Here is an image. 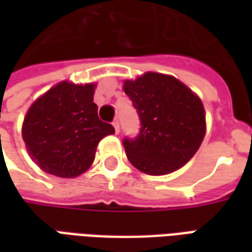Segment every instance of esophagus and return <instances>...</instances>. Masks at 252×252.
<instances>
[{
    "label": "esophagus",
    "instance_id": "1",
    "mask_svg": "<svg viewBox=\"0 0 252 252\" xmlns=\"http://www.w3.org/2000/svg\"><path fill=\"white\" fill-rule=\"evenodd\" d=\"M112 126H115L116 133H119V132H120V123H119V120L113 121V123H112Z\"/></svg>",
    "mask_w": 252,
    "mask_h": 252
}]
</instances>
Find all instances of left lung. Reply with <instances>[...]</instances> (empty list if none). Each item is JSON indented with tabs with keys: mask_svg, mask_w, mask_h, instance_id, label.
<instances>
[{
	"mask_svg": "<svg viewBox=\"0 0 252 252\" xmlns=\"http://www.w3.org/2000/svg\"><path fill=\"white\" fill-rule=\"evenodd\" d=\"M124 92L140 120L135 137H124L126 158L137 170L163 175L188 163L205 135L201 99L177 78L147 72L126 81Z\"/></svg>",
	"mask_w": 252,
	"mask_h": 252,
	"instance_id": "1",
	"label": "left lung"
}]
</instances>
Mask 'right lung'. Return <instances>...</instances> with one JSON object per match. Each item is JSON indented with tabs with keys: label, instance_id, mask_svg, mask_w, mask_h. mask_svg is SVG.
<instances>
[{
	"label": "right lung",
	"instance_id": "obj_1",
	"mask_svg": "<svg viewBox=\"0 0 252 252\" xmlns=\"http://www.w3.org/2000/svg\"><path fill=\"white\" fill-rule=\"evenodd\" d=\"M94 85L62 82L28 110L23 139L35 163L62 178L82 174L93 163L95 148L115 128L99 120Z\"/></svg>",
	"mask_w": 252,
	"mask_h": 252
}]
</instances>
